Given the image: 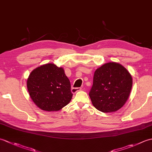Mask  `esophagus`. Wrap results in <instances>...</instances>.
<instances>
[{
    "mask_svg": "<svg viewBox=\"0 0 152 152\" xmlns=\"http://www.w3.org/2000/svg\"><path fill=\"white\" fill-rule=\"evenodd\" d=\"M81 90H82V88H72L71 89V92L72 93H76V92L81 91Z\"/></svg>",
    "mask_w": 152,
    "mask_h": 152,
    "instance_id": "1",
    "label": "esophagus"
}]
</instances>
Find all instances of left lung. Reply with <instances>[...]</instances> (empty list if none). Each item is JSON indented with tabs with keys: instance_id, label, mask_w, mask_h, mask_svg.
Returning <instances> with one entry per match:
<instances>
[{
	"instance_id": "8db88e82",
	"label": "left lung",
	"mask_w": 152,
	"mask_h": 152,
	"mask_svg": "<svg viewBox=\"0 0 152 152\" xmlns=\"http://www.w3.org/2000/svg\"><path fill=\"white\" fill-rule=\"evenodd\" d=\"M133 79L129 71L115 62L105 63L95 71L89 95L93 105L102 112H114L129 96Z\"/></svg>"
}]
</instances>
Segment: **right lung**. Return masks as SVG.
Segmentation results:
<instances>
[{"label":"right lung","instance_id":"add662e5","mask_svg":"<svg viewBox=\"0 0 152 152\" xmlns=\"http://www.w3.org/2000/svg\"><path fill=\"white\" fill-rule=\"evenodd\" d=\"M27 86L34 104L48 112L59 111L69 104L73 95L64 69L53 63L43 64L32 71Z\"/></svg>","mask_w":152,"mask_h":152}]
</instances>
